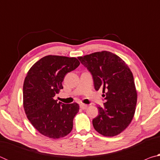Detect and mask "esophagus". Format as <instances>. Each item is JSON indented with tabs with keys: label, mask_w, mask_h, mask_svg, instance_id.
Instances as JSON below:
<instances>
[{
	"label": "esophagus",
	"mask_w": 160,
	"mask_h": 160,
	"mask_svg": "<svg viewBox=\"0 0 160 160\" xmlns=\"http://www.w3.org/2000/svg\"><path fill=\"white\" fill-rule=\"evenodd\" d=\"M88 105L85 104H80V108L82 109H86L87 108H88Z\"/></svg>",
	"instance_id": "obj_1"
}]
</instances>
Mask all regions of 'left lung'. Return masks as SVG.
Listing matches in <instances>:
<instances>
[{
    "instance_id": "1",
    "label": "left lung",
    "mask_w": 160,
    "mask_h": 160,
    "mask_svg": "<svg viewBox=\"0 0 160 160\" xmlns=\"http://www.w3.org/2000/svg\"><path fill=\"white\" fill-rule=\"evenodd\" d=\"M93 77L95 90L105 97L99 114L92 120L94 129L104 136L120 134L131 123L137 103L133 75L125 61L107 51L78 57Z\"/></svg>"
}]
</instances>
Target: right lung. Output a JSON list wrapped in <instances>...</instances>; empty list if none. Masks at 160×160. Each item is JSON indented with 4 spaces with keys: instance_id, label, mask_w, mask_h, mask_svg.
<instances>
[{
    "instance_id": "add662e5",
    "label": "right lung",
    "mask_w": 160,
    "mask_h": 160,
    "mask_svg": "<svg viewBox=\"0 0 160 160\" xmlns=\"http://www.w3.org/2000/svg\"><path fill=\"white\" fill-rule=\"evenodd\" d=\"M79 65L75 57L48 55L28 72L23 85L24 109L29 122L44 136L58 139L72 131L79 104L58 103L53 97L63 89L65 75Z\"/></svg>"
}]
</instances>
